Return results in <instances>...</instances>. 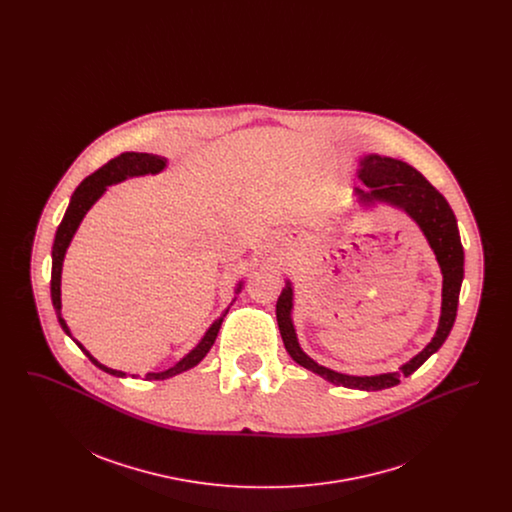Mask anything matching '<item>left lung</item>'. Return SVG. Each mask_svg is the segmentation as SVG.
I'll return each mask as SVG.
<instances>
[{"label":"left lung","mask_w":512,"mask_h":512,"mask_svg":"<svg viewBox=\"0 0 512 512\" xmlns=\"http://www.w3.org/2000/svg\"><path fill=\"white\" fill-rule=\"evenodd\" d=\"M357 176L365 186H368V192L355 188L359 201L366 205L382 201L405 211L420 226L422 234L426 236L428 244L436 253L443 274L441 317L436 336L416 357L401 366L399 372H386L376 376H349L318 365L299 347L292 322L293 288L290 282H286V288L276 301V320L286 351L297 365L315 372L324 380L332 382L334 386H343L351 390L378 391L397 386L401 376H411L414 370L424 365L428 357L434 355L443 345V341L447 340L457 318L459 293L464 278V251L457 219L449 203L414 167L399 159L372 153L359 161Z\"/></svg>","instance_id":"left-lung-1"}]
</instances>
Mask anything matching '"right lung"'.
Masks as SVG:
<instances>
[{"label": "right lung", "instance_id": "right-lung-1", "mask_svg": "<svg viewBox=\"0 0 512 512\" xmlns=\"http://www.w3.org/2000/svg\"><path fill=\"white\" fill-rule=\"evenodd\" d=\"M167 167V159L165 157H159V155H153V153H136V151H126L121 153L119 157L111 159L109 163H105L101 169L96 172H92L90 176H86L80 186L74 190L73 197H71V203L65 211V217L61 220V224L57 226V232H55V240H53V247H51V301H53V309H55V315L59 318V324L63 328V332L67 336H71V330L65 322V318L61 317V270H63V259H65V253H67V247L73 240L74 232L78 230L80 222L86 217V213L92 209V205L98 201L99 197L103 195V192L107 190V186L111 184H119L122 180L130 178V176H144V174H157V172L163 171ZM242 292V282L238 284L236 293ZM236 301V297H234ZM232 305V303H230ZM230 309V307H228ZM228 309L224 311L222 317L217 318L211 328L205 332V336L201 338V341L195 345L194 349L184 357L180 359L176 365L171 366L169 370H163V372H147L146 380H165V378H171L176 376L188 368L197 365L207 353L209 349L213 347V343L217 340V334H219L220 324L226 317ZM73 338V336H71ZM74 343L84 351V355L94 363V365L101 368L103 372L107 374H113V376H119L124 378L126 372L121 370H115V368H107L105 365H101L98 359H94L82 343L74 340ZM134 378V374H132Z\"/></svg>", "mask_w": 512, "mask_h": 512}]
</instances>
